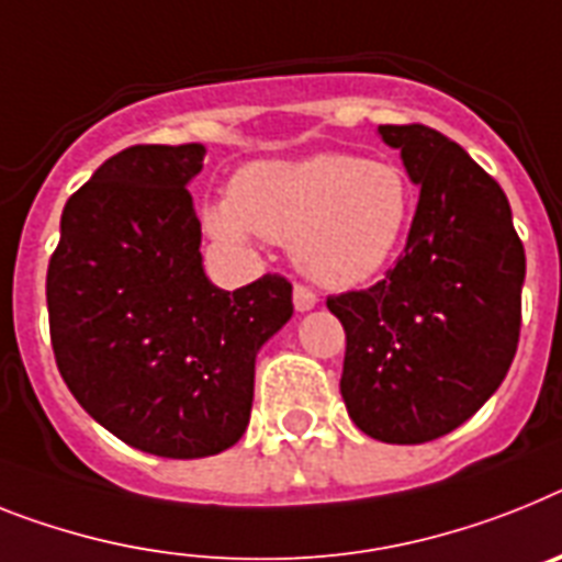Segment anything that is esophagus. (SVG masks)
Instances as JSON below:
<instances>
[{"mask_svg": "<svg viewBox=\"0 0 562 562\" xmlns=\"http://www.w3.org/2000/svg\"><path fill=\"white\" fill-rule=\"evenodd\" d=\"M314 305H317V294H314L308 285H300V282H296V285H294V308L296 311H311Z\"/></svg>", "mask_w": 562, "mask_h": 562, "instance_id": "obj_1", "label": "esophagus"}]
</instances>
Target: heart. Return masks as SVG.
Returning a JSON list of instances; mask_svg holds the SVG:
<instances>
[{"label": "heart", "mask_w": 562, "mask_h": 562, "mask_svg": "<svg viewBox=\"0 0 562 562\" xmlns=\"http://www.w3.org/2000/svg\"><path fill=\"white\" fill-rule=\"evenodd\" d=\"M414 216V186L394 162L357 154H314L245 168L231 200L205 211L214 237L243 243L251 231L291 243L311 280L351 289L400 251Z\"/></svg>", "instance_id": "1"}]
</instances>
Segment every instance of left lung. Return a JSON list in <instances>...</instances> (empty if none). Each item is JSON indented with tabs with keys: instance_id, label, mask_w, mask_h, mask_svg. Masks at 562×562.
<instances>
[{
	"instance_id": "1",
	"label": "left lung",
	"mask_w": 562,
	"mask_h": 562,
	"mask_svg": "<svg viewBox=\"0 0 562 562\" xmlns=\"http://www.w3.org/2000/svg\"><path fill=\"white\" fill-rule=\"evenodd\" d=\"M419 186L385 280L325 300L346 328L339 391L353 426L417 446L463 426L506 380L520 339L526 251L497 179L426 125H380Z\"/></svg>"
}]
</instances>
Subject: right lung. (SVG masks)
<instances>
[{
  "label": "right lung",
  "mask_w": 562,
  "mask_h": 562,
  "mask_svg": "<svg viewBox=\"0 0 562 562\" xmlns=\"http://www.w3.org/2000/svg\"><path fill=\"white\" fill-rule=\"evenodd\" d=\"M205 148L131 145L70 193L48 262L56 369L85 412L134 449L196 460L231 449L254 403V360L294 314L291 282L237 291L202 271L188 193Z\"/></svg>",
  "instance_id": "1"
}]
</instances>
